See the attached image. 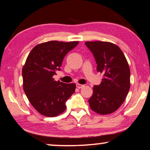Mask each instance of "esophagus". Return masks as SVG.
I'll use <instances>...</instances> for the list:
<instances>
[{
	"label": "esophagus",
	"instance_id": "esophagus-1",
	"mask_svg": "<svg viewBox=\"0 0 150 150\" xmlns=\"http://www.w3.org/2000/svg\"><path fill=\"white\" fill-rule=\"evenodd\" d=\"M76 86L77 88L81 89V88H83V87H85V85H81V84H76Z\"/></svg>",
	"mask_w": 150,
	"mask_h": 150
}]
</instances>
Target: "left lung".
Listing matches in <instances>:
<instances>
[{
    "label": "left lung",
    "mask_w": 150,
    "mask_h": 150,
    "mask_svg": "<svg viewBox=\"0 0 150 150\" xmlns=\"http://www.w3.org/2000/svg\"><path fill=\"white\" fill-rule=\"evenodd\" d=\"M94 55L97 71L103 74L102 81L93 87L89 99L94 112L108 114L117 110L123 103L130 88V69L123 52L112 42H85Z\"/></svg>",
    "instance_id": "obj_1"
}]
</instances>
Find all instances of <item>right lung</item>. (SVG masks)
Listing matches in <instances>:
<instances>
[{
  "label": "right lung",
  "mask_w": 150,
  "mask_h": 150,
  "mask_svg": "<svg viewBox=\"0 0 150 150\" xmlns=\"http://www.w3.org/2000/svg\"><path fill=\"white\" fill-rule=\"evenodd\" d=\"M79 41L52 40L37 45L27 58L22 70L23 89L29 101L42 115L54 117L63 113L65 103L75 92L74 83L56 81L63 58Z\"/></svg>",
  "instance_id": "add662e5"
}]
</instances>
